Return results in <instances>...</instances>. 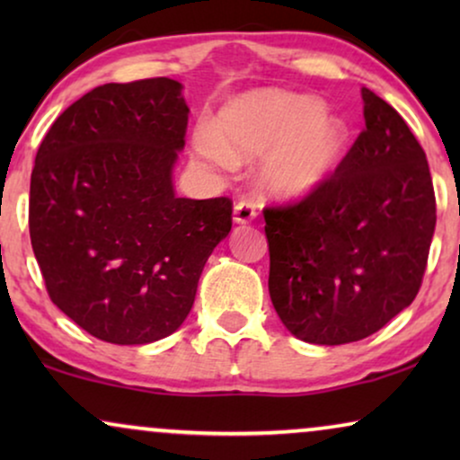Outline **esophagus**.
I'll return each instance as SVG.
<instances>
[{
	"mask_svg": "<svg viewBox=\"0 0 460 460\" xmlns=\"http://www.w3.org/2000/svg\"><path fill=\"white\" fill-rule=\"evenodd\" d=\"M257 216V207L253 200L249 199H241L238 203L234 205V222L236 224H249L253 222Z\"/></svg>",
	"mask_w": 460,
	"mask_h": 460,
	"instance_id": "obj_1",
	"label": "esophagus"
}]
</instances>
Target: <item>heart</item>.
I'll list each match as a JSON object with an SVG mask.
<instances>
[{
  "label": "heart",
  "instance_id": "1",
  "mask_svg": "<svg viewBox=\"0 0 460 460\" xmlns=\"http://www.w3.org/2000/svg\"><path fill=\"white\" fill-rule=\"evenodd\" d=\"M348 131L310 96L257 92L234 100L219 117V134L203 129L197 150L205 161L226 167L257 156L261 184L276 197H304L316 190L341 161Z\"/></svg>",
  "mask_w": 460,
  "mask_h": 460
}]
</instances>
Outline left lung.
Segmentation results:
<instances>
[{"label": "left lung", "instance_id": "obj_1", "mask_svg": "<svg viewBox=\"0 0 460 460\" xmlns=\"http://www.w3.org/2000/svg\"><path fill=\"white\" fill-rule=\"evenodd\" d=\"M362 100L367 128L335 173L263 209L270 297L307 343L360 341L411 305L436 230L425 150L394 106L367 87Z\"/></svg>", "mask_w": 460, "mask_h": 460}]
</instances>
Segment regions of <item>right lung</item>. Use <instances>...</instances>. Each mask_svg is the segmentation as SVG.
<instances>
[{
    "label": "right lung",
    "instance_id": "add662e5",
    "mask_svg": "<svg viewBox=\"0 0 460 460\" xmlns=\"http://www.w3.org/2000/svg\"><path fill=\"white\" fill-rule=\"evenodd\" d=\"M186 128L178 81L104 84L68 106L37 150L35 260L49 299L102 341L142 345L178 331L232 228L228 197H175Z\"/></svg>",
    "mask_w": 460,
    "mask_h": 460
}]
</instances>
